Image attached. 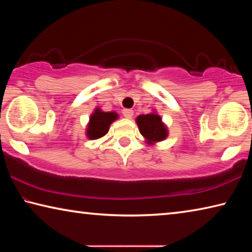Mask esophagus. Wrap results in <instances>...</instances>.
Wrapping results in <instances>:
<instances>
[{"label": "esophagus", "mask_w": 252, "mask_h": 252, "mask_svg": "<svg viewBox=\"0 0 252 252\" xmlns=\"http://www.w3.org/2000/svg\"><path fill=\"white\" fill-rule=\"evenodd\" d=\"M123 116H125L126 119H131L132 116H133V111L130 110V109H125L123 110Z\"/></svg>", "instance_id": "esophagus-1"}]
</instances>
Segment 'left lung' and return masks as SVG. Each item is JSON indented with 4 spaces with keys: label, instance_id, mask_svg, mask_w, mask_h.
I'll return each instance as SVG.
<instances>
[{
    "label": "left lung",
    "instance_id": "left-lung-1",
    "mask_svg": "<svg viewBox=\"0 0 252 252\" xmlns=\"http://www.w3.org/2000/svg\"><path fill=\"white\" fill-rule=\"evenodd\" d=\"M136 125L149 144L160 142L168 136L167 126L162 122L161 117L156 113L141 114L136 118Z\"/></svg>",
    "mask_w": 252,
    "mask_h": 252
}]
</instances>
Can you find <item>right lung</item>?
Returning a JSON list of instances; mask_svg holds the SVG:
<instances>
[{"label":"right lung","mask_w":252,"mask_h":252,"mask_svg":"<svg viewBox=\"0 0 252 252\" xmlns=\"http://www.w3.org/2000/svg\"><path fill=\"white\" fill-rule=\"evenodd\" d=\"M118 119L116 112H103L100 109H95L90 117V122L88 125L87 135L90 140L102 138L108 133L110 125Z\"/></svg>","instance_id":"obj_1"}]
</instances>
